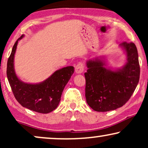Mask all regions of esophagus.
<instances>
[{"label":"esophagus","instance_id":"1","mask_svg":"<svg viewBox=\"0 0 148 148\" xmlns=\"http://www.w3.org/2000/svg\"><path fill=\"white\" fill-rule=\"evenodd\" d=\"M84 68L85 66L83 62H78V63L77 64V65L75 66V72L77 73H83V71H84Z\"/></svg>","mask_w":148,"mask_h":148}]
</instances>
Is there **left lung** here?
Masks as SVG:
<instances>
[{
  "label": "left lung",
  "mask_w": 148,
  "mask_h": 148,
  "mask_svg": "<svg viewBox=\"0 0 148 148\" xmlns=\"http://www.w3.org/2000/svg\"><path fill=\"white\" fill-rule=\"evenodd\" d=\"M121 46L127 56L122 69L112 71L104 67L105 62L96 58L87 62L85 73L86 98L88 104L98 112L120 108L130 99L140 75L138 53L134 43L123 42Z\"/></svg>",
  "instance_id": "left-lung-1"
}]
</instances>
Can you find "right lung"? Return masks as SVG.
<instances>
[{
	"mask_svg": "<svg viewBox=\"0 0 148 148\" xmlns=\"http://www.w3.org/2000/svg\"><path fill=\"white\" fill-rule=\"evenodd\" d=\"M14 44L7 61V75L12 92L22 106L35 112L46 114L57 108L64 87L74 73V67L66 66L56 71L43 82L37 84H26L19 79L14 69V56L18 40Z\"/></svg>",
	"mask_w": 148,
	"mask_h": 148,
	"instance_id": "add662e5",
	"label": "right lung"
}]
</instances>
